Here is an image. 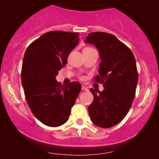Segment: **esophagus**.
<instances>
[{"instance_id": "1", "label": "esophagus", "mask_w": 159, "mask_h": 159, "mask_svg": "<svg viewBox=\"0 0 159 159\" xmlns=\"http://www.w3.org/2000/svg\"><path fill=\"white\" fill-rule=\"evenodd\" d=\"M81 89H82L83 91H88V90H89L87 87H85V86H84V85L81 86Z\"/></svg>"}]
</instances>
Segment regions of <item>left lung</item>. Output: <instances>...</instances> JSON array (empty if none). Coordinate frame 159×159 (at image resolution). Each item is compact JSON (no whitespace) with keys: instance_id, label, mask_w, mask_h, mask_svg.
<instances>
[{"instance_id":"obj_1","label":"left lung","mask_w":159,"mask_h":159,"mask_svg":"<svg viewBox=\"0 0 159 159\" xmlns=\"http://www.w3.org/2000/svg\"><path fill=\"white\" fill-rule=\"evenodd\" d=\"M85 43L97 48L102 60L94 81L103 84L102 91L91 89L94 96L89 111L91 121L101 128L118 124L128 114L137 87L139 75L134 54L113 34L93 32Z\"/></svg>"}]
</instances>
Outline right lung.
<instances>
[{
	"mask_svg": "<svg viewBox=\"0 0 159 159\" xmlns=\"http://www.w3.org/2000/svg\"><path fill=\"white\" fill-rule=\"evenodd\" d=\"M78 35L60 30L47 32L28 46L24 56L21 82L27 102L34 115L50 127L68 121L81 89L78 81L64 86L55 79L78 44Z\"/></svg>",
	"mask_w": 159,
	"mask_h": 159,
	"instance_id": "1",
	"label": "right lung"
}]
</instances>
